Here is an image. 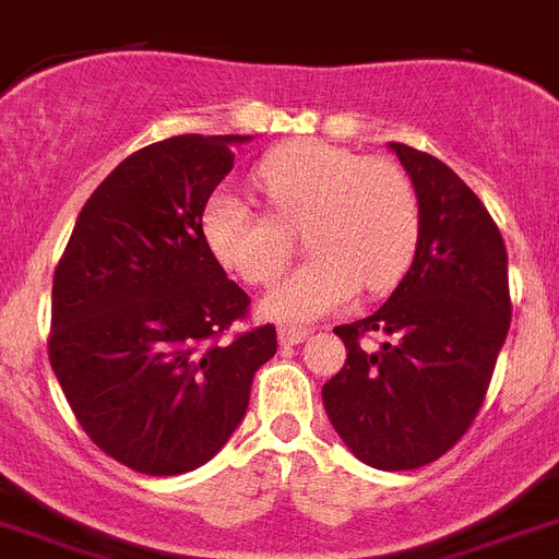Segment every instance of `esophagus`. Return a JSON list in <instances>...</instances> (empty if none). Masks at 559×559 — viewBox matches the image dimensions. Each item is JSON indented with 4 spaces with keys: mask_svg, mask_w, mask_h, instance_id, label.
Returning <instances> with one entry per match:
<instances>
[{
    "mask_svg": "<svg viewBox=\"0 0 559 559\" xmlns=\"http://www.w3.org/2000/svg\"><path fill=\"white\" fill-rule=\"evenodd\" d=\"M308 336V329H297V325H285L280 329V345H297Z\"/></svg>",
    "mask_w": 559,
    "mask_h": 559,
    "instance_id": "obj_1",
    "label": "esophagus"
}]
</instances>
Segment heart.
<instances>
[{"label": "heart", "instance_id": "1", "mask_svg": "<svg viewBox=\"0 0 559 559\" xmlns=\"http://www.w3.org/2000/svg\"><path fill=\"white\" fill-rule=\"evenodd\" d=\"M269 214L219 191L202 207V237L216 262L248 285H269L290 260L302 230L311 260L262 299L276 322H311L340 311L366 285L382 294L412 265L419 202L400 165L357 156L320 140L274 147L253 170Z\"/></svg>", "mask_w": 559, "mask_h": 559}]
</instances>
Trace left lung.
I'll use <instances>...</instances> for the list:
<instances>
[{"label":"left lung","instance_id":"left-lung-1","mask_svg":"<svg viewBox=\"0 0 559 559\" xmlns=\"http://www.w3.org/2000/svg\"><path fill=\"white\" fill-rule=\"evenodd\" d=\"M389 147L417 191V251L385 306L334 329L348 357L322 385V405L357 460L408 472L445 454L486 400L511 322L509 253L449 165L403 142ZM371 330L386 336L380 349L358 345Z\"/></svg>","mask_w":559,"mask_h":559}]
</instances>
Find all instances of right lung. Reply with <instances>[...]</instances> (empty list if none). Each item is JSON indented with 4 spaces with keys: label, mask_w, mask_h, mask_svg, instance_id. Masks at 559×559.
<instances>
[{
    "label": "right lung",
    "mask_w": 559,
    "mask_h": 559,
    "mask_svg": "<svg viewBox=\"0 0 559 559\" xmlns=\"http://www.w3.org/2000/svg\"><path fill=\"white\" fill-rule=\"evenodd\" d=\"M251 136H170L110 170L53 274L48 357L85 435L151 477L205 465L246 417L274 325L248 313L202 237V207Z\"/></svg>",
    "instance_id": "add662e5"
}]
</instances>
